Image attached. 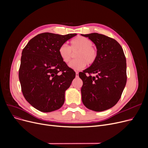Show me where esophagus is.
<instances>
[{
    "label": "esophagus",
    "mask_w": 148,
    "mask_h": 148,
    "mask_svg": "<svg viewBox=\"0 0 148 148\" xmlns=\"http://www.w3.org/2000/svg\"><path fill=\"white\" fill-rule=\"evenodd\" d=\"M75 76H76V77H79V73L77 72V71L75 72Z\"/></svg>",
    "instance_id": "34e87169"
}]
</instances>
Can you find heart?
I'll return each instance as SVG.
<instances>
[{
    "instance_id": "obj_1",
    "label": "heart",
    "mask_w": 148,
    "mask_h": 148,
    "mask_svg": "<svg viewBox=\"0 0 148 148\" xmlns=\"http://www.w3.org/2000/svg\"><path fill=\"white\" fill-rule=\"evenodd\" d=\"M90 39L78 36L70 41V47L64 44L59 48V54L65 63H69L73 57V52L77 59L69 64V67L74 70H80L86 65L90 66L95 63L98 58V50Z\"/></svg>"
}]
</instances>
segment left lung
<instances>
[{
	"label": "left lung",
	"mask_w": 148,
	"mask_h": 148,
	"mask_svg": "<svg viewBox=\"0 0 148 148\" xmlns=\"http://www.w3.org/2000/svg\"><path fill=\"white\" fill-rule=\"evenodd\" d=\"M82 35L88 37L98 50L95 63L79 74L83 83L82 102L90 110L104 111L118 102L125 88L126 58L122 47L114 39L97 33Z\"/></svg>",
	"instance_id": "obj_1"
}]
</instances>
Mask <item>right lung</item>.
<instances>
[{
  "label": "right lung",
  "mask_w": 148,
  "mask_h": 148,
  "mask_svg": "<svg viewBox=\"0 0 148 148\" xmlns=\"http://www.w3.org/2000/svg\"><path fill=\"white\" fill-rule=\"evenodd\" d=\"M75 35L42 33L31 39L22 51L18 72L21 91L39 111L53 112L64 103L65 90L75 73L62 60L58 50Z\"/></svg>",
  "instance_id": "obj_1"
}]
</instances>
